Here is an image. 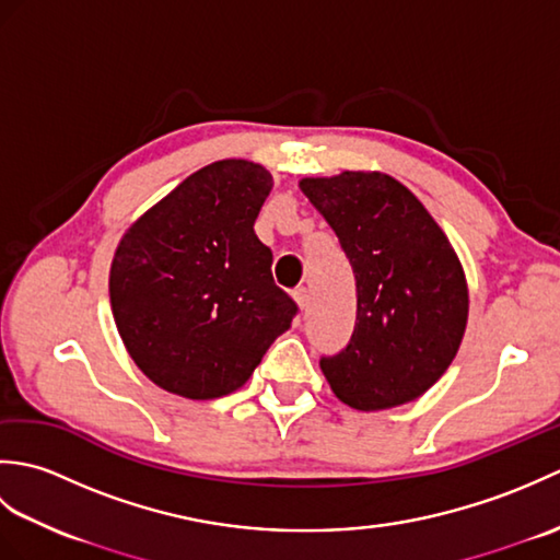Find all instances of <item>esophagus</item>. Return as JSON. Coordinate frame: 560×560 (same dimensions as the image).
Wrapping results in <instances>:
<instances>
[{
    "mask_svg": "<svg viewBox=\"0 0 560 560\" xmlns=\"http://www.w3.org/2000/svg\"><path fill=\"white\" fill-rule=\"evenodd\" d=\"M293 299H295V303H299V307H301V311H305V307L307 305H311V291H307V289H295V293H293Z\"/></svg>",
    "mask_w": 560,
    "mask_h": 560,
    "instance_id": "esophagus-1",
    "label": "esophagus"
}]
</instances>
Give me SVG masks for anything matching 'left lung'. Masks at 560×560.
I'll list each match as a JSON object with an SVG mask.
<instances>
[{"instance_id":"1","label":"left lung","mask_w":560,"mask_h":560,"mask_svg":"<svg viewBox=\"0 0 560 560\" xmlns=\"http://www.w3.org/2000/svg\"><path fill=\"white\" fill-rule=\"evenodd\" d=\"M301 189L335 229L359 295L347 349L319 359L331 392L359 411L419 399L457 355L469 315L447 235L385 173L303 177Z\"/></svg>"}]
</instances>
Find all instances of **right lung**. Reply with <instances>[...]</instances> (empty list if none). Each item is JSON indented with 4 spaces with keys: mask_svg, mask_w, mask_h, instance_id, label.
Returning <instances> with one entry per match:
<instances>
[{
    "mask_svg": "<svg viewBox=\"0 0 560 560\" xmlns=\"http://www.w3.org/2000/svg\"><path fill=\"white\" fill-rule=\"evenodd\" d=\"M271 175L243 159L192 173L115 249L110 305L151 383L187 399L231 395L299 313L271 277L255 219Z\"/></svg>",
    "mask_w": 560,
    "mask_h": 560,
    "instance_id": "right-lung-1",
    "label": "right lung"
}]
</instances>
